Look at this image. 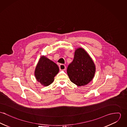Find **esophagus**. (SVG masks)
Segmentation results:
<instances>
[{"instance_id": "obj_1", "label": "esophagus", "mask_w": 127, "mask_h": 127, "mask_svg": "<svg viewBox=\"0 0 127 127\" xmlns=\"http://www.w3.org/2000/svg\"><path fill=\"white\" fill-rule=\"evenodd\" d=\"M59 68L61 70H65V66L64 64H61L59 65Z\"/></svg>"}]
</instances>
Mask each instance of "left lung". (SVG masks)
Segmentation results:
<instances>
[{
    "mask_svg": "<svg viewBox=\"0 0 127 127\" xmlns=\"http://www.w3.org/2000/svg\"><path fill=\"white\" fill-rule=\"evenodd\" d=\"M95 72V64L88 52L81 47L77 48L72 62L67 67L70 80L79 87L84 86L92 81Z\"/></svg>",
    "mask_w": 127,
    "mask_h": 127,
    "instance_id": "obj_1",
    "label": "left lung"
}]
</instances>
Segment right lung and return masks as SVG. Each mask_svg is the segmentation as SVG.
I'll return each instance as SVG.
<instances>
[{
    "mask_svg": "<svg viewBox=\"0 0 127 127\" xmlns=\"http://www.w3.org/2000/svg\"><path fill=\"white\" fill-rule=\"evenodd\" d=\"M59 71L58 65L45 56H42L36 64L35 76L41 85L47 87L54 81L55 76Z\"/></svg>",
    "mask_w": 127,
    "mask_h": 127,
    "instance_id": "1",
    "label": "right lung"
}]
</instances>
